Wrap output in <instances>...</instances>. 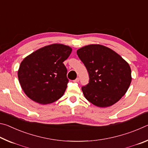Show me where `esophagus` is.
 Listing matches in <instances>:
<instances>
[{"label":"esophagus","instance_id":"obj_1","mask_svg":"<svg viewBox=\"0 0 148 148\" xmlns=\"http://www.w3.org/2000/svg\"><path fill=\"white\" fill-rule=\"evenodd\" d=\"M79 81V77H77V78H76V79L74 80V82H78Z\"/></svg>","mask_w":148,"mask_h":148}]
</instances>
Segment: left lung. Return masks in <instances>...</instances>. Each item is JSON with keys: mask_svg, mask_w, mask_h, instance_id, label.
<instances>
[{"mask_svg": "<svg viewBox=\"0 0 148 148\" xmlns=\"http://www.w3.org/2000/svg\"><path fill=\"white\" fill-rule=\"evenodd\" d=\"M77 54L89 75V83L82 88L85 98L100 108L118 102L132 81L128 62L114 50L101 44L85 46L77 50Z\"/></svg>", "mask_w": 148, "mask_h": 148, "instance_id": "obj_1", "label": "left lung"}]
</instances>
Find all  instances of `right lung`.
<instances>
[{
	"label": "right lung",
	"mask_w": 148,
	"mask_h": 148,
	"mask_svg": "<svg viewBox=\"0 0 148 148\" xmlns=\"http://www.w3.org/2000/svg\"><path fill=\"white\" fill-rule=\"evenodd\" d=\"M72 49L62 44H52L25 57L17 72L22 89L32 101L47 104L63 95L69 79L62 63Z\"/></svg>",
	"instance_id": "right-lung-1"
}]
</instances>
